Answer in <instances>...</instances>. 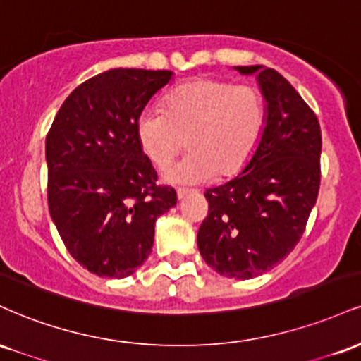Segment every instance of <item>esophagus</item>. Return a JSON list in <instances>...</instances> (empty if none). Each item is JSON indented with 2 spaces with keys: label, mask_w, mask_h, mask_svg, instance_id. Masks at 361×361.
Masks as SVG:
<instances>
[{
  "label": "esophagus",
  "mask_w": 361,
  "mask_h": 361,
  "mask_svg": "<svg viewBox=\"0 0 361 361\" xmlns=\"http://www.w3.org/2000/svg\"><path fill=\"white\" fill-rule=\"evenodd\" d=\"M188 193H193V190H188V188H178L176 190V197L178 200H183V198L186 197Z\"/></svg>",
  "instance_id": "esophagus-1"
}]
</instances>
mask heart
Masks as SVG:
<instances>
[{"label":"heart","mask_w":361,"mask_h":361,"mask_svg":"<svg viewBox=\"0 0 361 361\" xmlns=\"http://www.w3.org/2000/svg\"><path fill=\"white\" fill-rule=\"evenodd\" d=\"M267 122V100L259 88L195 78L169 91L163 111L140 115L137 137L157 169L168 168L188 147L168 180L197 183L239 175L258 151Z\"/></svg>","instance_id":"obj_1"}]
</instances>
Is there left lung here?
<instances>
[{
  "instance_id": "left-lung-1",
  "label": "left lung",
  "mask_w": 361,
  "mask_h": 361,
  "mask_svg": "<svg viewBox=\"0 0 361 361\" xmlns=\"http://www.w3.org/2000/svg\"><path fill=\"white\" fill-rule=\"evenodd\" d=\"M258 71L268 109L263 139L234 180L209 188V214L198 229L202 258L219 275L250 280L271 270L297 246L321 185V127L312 109L271 68Z\"/></svg>"
}]
</instances>
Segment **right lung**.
I'll list each match as a JSON object with an SVG mask.
<instances>
[{
  "label": "right lung",
  "mask_w": 361,
  "mask_h": 361,
  "mask_svg": "<svg viewBox=\"0 0 361 361\" xmlns=\"http://www.w3.org/2000/svg\"><path fill=\"white\" fill-rule=\"evenodd\" d=\"M171 71L110 69L66 98L45 139L49 212L66 250L98 276L126 279L154 243L156 219L176 205L157 185L137 123Z\"/></svg>",
  "instance_id": "obj_1"
}]
</instances>
